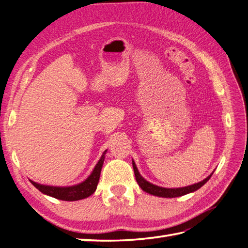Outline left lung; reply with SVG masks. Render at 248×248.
<instances>
[{
    "label": "left lung",
    "instance_id": "left-lung-1",
    "mask_svg": "<svg viewBox=\"0 0 248 248\" xmlns=\"http://www.w3.org/2000/svg\"><path fill=\"white\" fill-rule=\"evenodd\" d=\"M133 168H134V172L136 176V181H137L138 185L141 187V189L144 190L145 193L151 194L153 196H157V197H164V198H175V197H180V196H184L186 194L193 193V191H196L197 189H199L201 186H203L206 182L210 180L212 174H210L208 178L204 179L203 181L199 182V183H196L189 186H185V187H180V188H165V187H160V186L154 185L152 183H150L146 180H144L141 174L139 173V171L137 169V166H136L135 161L133 160Z\"/></svg>",
    "mask_w": 248,
    "mask_h": 248
}]
</instances>
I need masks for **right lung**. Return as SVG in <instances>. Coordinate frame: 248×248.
Returning <instances> with one entry per match:
<instances>
[{
	"label": "right lung",
	"instance_id": "obj_1",
	"mask_svg": "<svg viewBox=\"0 0 248 248\" xmlns=\"http://www.w3.org/2000/svg\"><path fill=\"white\" fill-rule=\"evenodd\" d=\"M106 152H107V150L103 153L102 157H100V159L98 160V163L96 164L92 173H91L88 176V179L83 181L82 183H79L77 185H73V186H66V187H59V186H49V185L38 184L32 180H30V182H31V183L39 191H42L43 194L51 196L55 199L64 200V201H76V200H81L84 198H88L89 196L93 195L96 188H97L100 171H102Z\"/></svg>",
	"mask_w": 248,
	"mask_h": 248
}]
</instances>
